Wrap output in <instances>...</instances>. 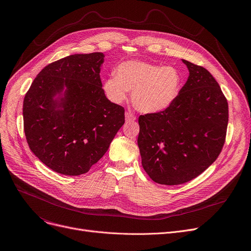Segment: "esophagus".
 Wrapping results in <instances>:
<instances>
[{
    "label": "esophagus",
    "mask_w": 251,
    "mask_h": 251,
    "mask_svg": "<svg viewBox=\"0 0 251 251\" xmlns=\"http://www.w3.org/2000/svg\"><path fill=\"white\" fill-rule=\"evenodd\" d=\"M125 118H126L127 122H131V121H135L136 120V116L132 112H130V111H127L125 113Z\"/></svg>",
    "instance_id": "obj_1"
}]
</instances>
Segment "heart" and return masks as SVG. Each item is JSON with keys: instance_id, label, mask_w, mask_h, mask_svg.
<instances>
[{"instance_id": "obj_1", "label": "heart", "mask_w": 251, "mask_h": 251, "mask_svg": "<svg viewBox=\"0 0 251 251\" xmlns=\"http://www.w3.org/2000/svg\"><path fill=\"white\" fill-rule=\"evenodd\" d=\"M107 77L104 92L111 102L123 103L132 90V102L143 113L162 112L174 103L181 87V75L172 66L125 61Z\"/></svg>"}]
</instances>
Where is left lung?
Instances as JSON below:
<instances>
[{
	"label": "left lung",
	"mask_w": 251,
	"mask_h": 251,
	"mask_svg": "<svg viewBox=\"0 0 251 251\" xmlns=\"http://www.w3.org/2000/svg\"><path fill=\"white\" fill-rule=\"evenodd\" d=\"M190 75L168 109L141 115L142 166L161 185L185 184L204 172L224 147L228 104L204 67L182 59Z\"/></svg>",
	"instance_id": "1"
}]
</instances>
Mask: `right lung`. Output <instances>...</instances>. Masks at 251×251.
<instances>
[{
	"label": "right lung",
	"mask_w": 251,
	"mask_h": 251,
	"mask_svg": "<svg viewBox=\"0 0 251 251\" xmlns=\"http://www.w3.org/2000/svg\"><path fill=\"white\" fill-rule=\"evenodd\" d=\"M102 52L73 54L47 65L24 99V130L30 151L65 176L87 173L108 150L125 110L106 98Z\"/></svg>",
	"instance_id": "add662e5"
}]
</instances>
